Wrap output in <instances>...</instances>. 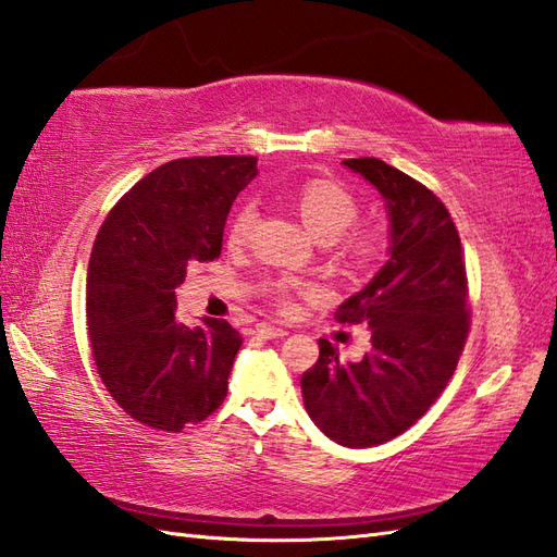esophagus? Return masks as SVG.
Listing matches in <instances>:
<instances>
[{"label": "esophagus", "mask_w": 557, "mask_h": 557, "mask_svg": "<svg viewBox=\"0 0 557 557\" xmlns=\"http://www.w3.org/2000/svg\"><path fill=\"white\" fill-rule=\"evenodd\" d=\"M256 334H259L261 338H282V336H287V330H282V326H275V324H259Z\"/></svg>", "instance_id": "obj_1"}]
</instances>
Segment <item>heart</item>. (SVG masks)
Segmentation results:
<instances>
[{"label":"heart","instance_id":"obj_1","mask_svg":"<svg viewBox=\"0 0 557 557\" xmlns=\"http://www.w3.org/2000/svg\"><path fill=\"white\" fill-rule=\"evenodd\" d=\"M294 202L301 213L308 231L324 242V249L330 251L338 268L348 273H362L372 268L386 247L381 231L372 225H350L358 219V199L344 185L330 178L306 181L296 190ZM256 225V207L251 202L242 205L231 223H227L225 237L233 247L245 245ZM306 289L296 282L277 280L268 284V294L275 298V304L284 310L294 308V292Z\"/></svg>","mask_w":557,"mask_h":557}]
</instances>
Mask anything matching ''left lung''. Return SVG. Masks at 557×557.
I'll return each instance as SVG.
<instances>
[{"instance_id":"1","label":"left lung","mask_w":557,"mask_h":557,"mask_svg":"<svg viewBox=\"0 0 557 557\" xmlns=\"http://www.w3.org/2000/svg\"><path fill=\"white\" fill-rule=\"evenodd\" d=\"M386 199L391 259L336 310L341 324H367L372 348L341 362L320 338L301 376L308 417L344 447H376L414 425L445 391L470 332L468 277L459 231L442 199L376 157L344 160Z\"/></svg>"}]
</instances>
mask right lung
I'll return each instance as SVG.
<instances>
[{
  "label": "right lung",
  "instance_id": "add662e5",
  "mask_svg": "<svg viewBox=\"0 0 557 557\" xmlns=\"http://www.w3.org/2000/svg\"><path fill=\"white\" fill-rule=\"evenodd\" d=\"M256 157H183L157 166L110 209L87 275L91 355L126 414L181 433L227 395L242 336L225 320H176L188 265L221 256L235 197L256 176Z\"/></svg>",
  "mask_w": 557,
  "mask_h": 557
}]
</instances>
